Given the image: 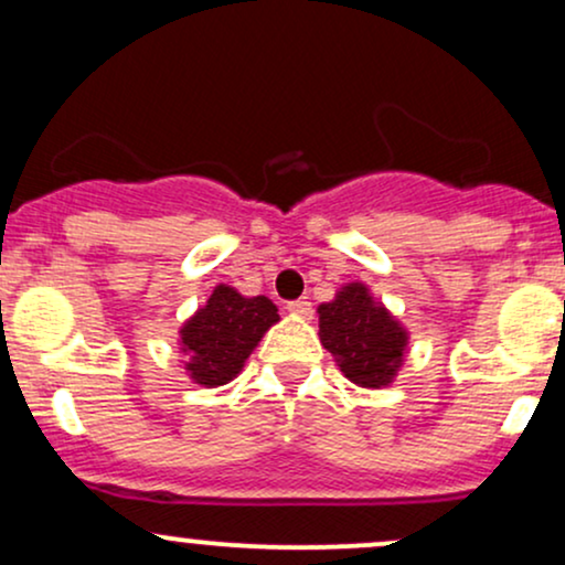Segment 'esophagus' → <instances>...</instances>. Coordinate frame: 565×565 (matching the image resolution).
<instances>
[{"instance_id":"34e87169","label":"esophagus","mask_w":565,"mask_h":565,"mask_svg":"<svg viewBox=\"0 0 565 565\" xmlns=\"http://www.w3.org/2000/svg\"><path fill=\"white\" fill-rule=\"evenodd\" d=\"M287 310L291 316H300V319H310V316H313V305H310L308 300H291V302H287Z\"/></svg>"}]
</instances>
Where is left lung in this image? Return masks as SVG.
<instances>
[{"mask_svg":"<svg viewBox=\"0 0 565 565\" xmlns=\"http://www.w3.org/2000/svg\"><path fill=\"white\" fill-rule=\"evenodd\" d=\"M321 342L337 355L342 374L361 387H382L395 377L406 345V332L364 284H348L334 302L319 308Z\"/></svg>","mask_w":565,"mask_h":565,"instance_id":"obj_1","label":"left lung"}]
</instances>
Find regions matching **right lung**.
<instances>
[{
  "label": "right lung",
  "mask_w": 565,
  "mask_h": 565,
  "mask_svg": "<svg viewBox=\"0 0 565 565\" xmlns=\"http://www.w3.org/2000/svg\"><path fill=\"white\" fill-rule=\"evenodd\" d=\"M276 321L278 308L268 297H242L220 284L210 302L180 332L183 353H188L185 369L199 385H225L242 372L246 355Z\"/></svg>",
  "instance_id": "right-lung-1"
}]
</instances>
